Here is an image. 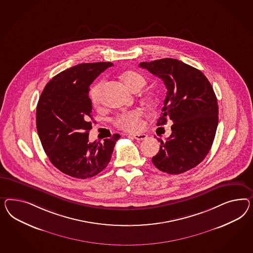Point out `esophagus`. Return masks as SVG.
<instances>
[{
  "mask_svg": "<svg viewBox=\"0 0 253 253\" xmlns=\"http://www.w3.org/2000/svg\"><path fill=\"white\" fill-rule=\"evenodd\" d=\"M133 138L135 140H138V141H142V140H145L147 138V135L144 134V133H137V134L133 135Z\"/></svg>",
  "mask_w": 253,
  "mask_h": 253,
  "instance_id": "1",
  "label": "esophagus"
}]
</instances>
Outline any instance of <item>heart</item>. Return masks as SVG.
<instances>
[{
	"mask_svg": "<svg viewBox=\"0 0 253 253\" xmlns=\"http://www.w3.org/2000/svg\"><path fill=\"white\" fill-rule=\"evenodd\" d=\"M123 80L126 86L131 91L140 90L143 88L146 84V80L143 75L134 71H127L123 75ZM104 82L96 84L90 91V98L92 104L95 107H98L101 103V94H102ZM143 113L140 109H133L128 112H124L115 119L114 123L117 127L126 130V131H135L140 130L143 126L142 122Z\"/></svg>",
	"mask_w": 253,
	"mask_h": 253,
	"instance_id": "heart-1",
	"label": "heart"
}]
</instances>
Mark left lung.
<instances>
[{
    "instance_id": "8db88e82",
    "label": "left lung",
    "mask_w": 253,
    "mask_h": 253,
    "mask_svg": "<svg viewBox=\"0 0 253 253\" xmlns=\"http://www.w3.org/2000/svg\"><path fill=\"white\" fill-rule=\"evenodd\" d=\"M164 81L167 96L157 126L170 119V136L157 138L160 149L152 158L159 170L180 174L200 164L212 147L218 124V105L212 85L205 75L176 59L165 58L141 62Z\"/></svg>"
}]
</instances>
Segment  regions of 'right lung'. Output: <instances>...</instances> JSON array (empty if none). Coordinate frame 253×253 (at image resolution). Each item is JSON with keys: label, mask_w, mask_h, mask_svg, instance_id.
I'll list each match as a JSON object with an SVG mask.
<instances>
[{"label": "right lung", "mask_w": 253, "mask_h": 253, "mask_svg": "<svg viewBox=\"0 0 253 253\" xmlns=\"http://www.w3.org/2000/svg\"><path fill=\"white\" fill-rule=\"evenodd\" d=\"M112 62L81 63L46 84L37 106V130L51 164L73 178H91L108 166L120 135L89 143L92 102L89 86ZM95 123V122H94Z\"/></svg>", "instance_id": "right-lung-1"}]
</instances>
